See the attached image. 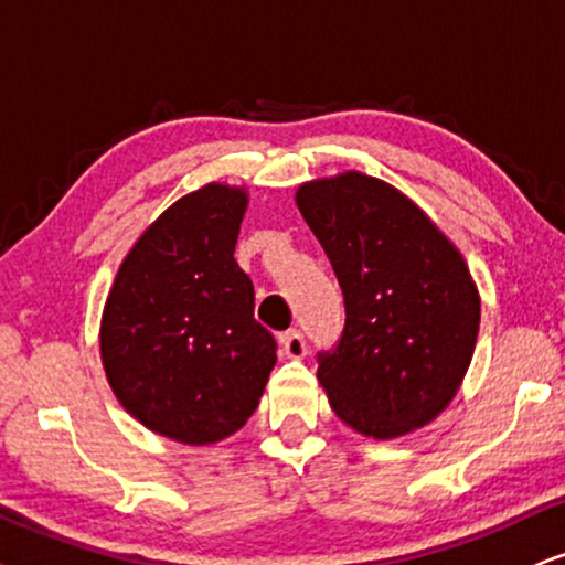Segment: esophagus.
Wrapping results in <instances>:
<instances>
[{"instance_id": "34e87169", "label": "esophagus", "mask_w": 565, "mask_h": 565, "mask_svg": "<svg viewBox=\"0 0 565 565\" xmlns=\"http://www.w3.org/2000/svg\"><path fill=\"white\" fill-rule=\"evenodd\" d=\"M278 344H281V352L291 356V360H302V356L307 354V341H305L302 331H297V328H291V331L281 333Z\"/></svg>"}]
</instances>
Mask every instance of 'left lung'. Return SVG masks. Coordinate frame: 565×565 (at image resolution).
Returning <instances> with one entry per match:
<instances>
[{
	"label": "left lung",
	"instance_id": "1",
	"mask_svg": "<svg viewBox=\"0 0 565 565\" xmlns=\"http://www.w3.org/2000/svg\"><path fill=\"white\" fill-rule=\"evenodd\" d=\"M297 205L344 295V331L318 352L333 412L373 438L427 425L454 398L480 331L459 249L409 198L356 171L302 184Z\"/></svg>",
	"mask_w": 565,
	"mask_h": 565
}]
</instances>
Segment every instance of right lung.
Listing matches in <instances>:
<instances>
[{
  "label": "right lung",
  "mask_w": 565,
  "mask_h": 565,
  "mask_svg": "<svg viewBox=\"0 0 565 565\" xmlns=\"http://www.w3.org/2000/svg\"><path fill=\"white\" fill-rule=\"evenodd\" d=\"M247 198L226 184L177 200L130 249L102 320L114 394L153 433L205 446L258 409L276 339L234 260Z\"/></svg>",
  "instance_id": "1"
}]
</instances>
